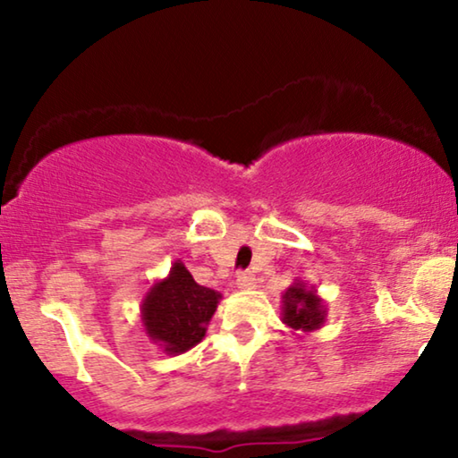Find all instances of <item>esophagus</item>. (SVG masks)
I'll return each mask as SVG.
<instances>
[{
    "mask_svg": "<svg viewBox=\"0 0 458 458\" xmlns=\"http://www.w3.org/2000/svg\"><path fill=\"white\" fill-rule=\"evenodd\" d=\"M254 284H256V279H254V275H252V273H248V271L237 273L235 285L240 287V290H252Z\"/></svg>",
    "mask_w": 458,
    "mask_h": 458,
    "instance_id": "esophagus-1",
    "label": "esophagus"
}]
</instances>
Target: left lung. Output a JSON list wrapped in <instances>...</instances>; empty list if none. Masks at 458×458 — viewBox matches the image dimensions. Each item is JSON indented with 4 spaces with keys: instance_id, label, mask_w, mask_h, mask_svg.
<instances>
[{
    "instance_id": "1",
    "label": "left lung",
    "mask_w": 458,
    "mask_h": 458,
    "mask_svg": "<svg viewBox=\"0 0 458 458\" xmlns=\"http://www.w3.org/2000/svg\"><path fill=\"white\" fill-rule=\"evenodd\" d=\"M325 318H327V304L318 296L315 285L296 279L281 296V321L292 331L310 334L323 327Z\"/></svg>"
}]
</instances>
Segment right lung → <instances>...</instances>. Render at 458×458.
<instances>
[{
    "mask_svg": "<svg viewBox=\"0 0 458 458\" xmlns=\"http://www.w3.org/2000/svg\"><path fill=\"white\" fill-rule=\"evenodd\" d=\"M221 293L198 285L181 260H174L165 279L154 281L141 300V325L149 342L162 352L177 356L202 342Z\"/></svg>",
    "mask_w": 458,
    "mask_h": 458,
    "instance_id": "1",
    "label": "right lung"
}]
</instances>
